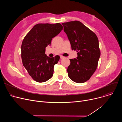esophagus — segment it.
I'll use <instances>...</instances> for the list:
<instances>
[{"mask_svg":"<svg viewBox=\"0 0 122 122\" xmlns=\"http://www.w3.org/2000/svg\"><path fill=\"white\" fill-rule=\"evenodd\" d=\"M65 57L64 56H60V58L61 59H63V58H64Z\"/></svg>","mask_w":122,"mask_h":122,"instance_id":"1","label":"esophagus"}]
</instances>
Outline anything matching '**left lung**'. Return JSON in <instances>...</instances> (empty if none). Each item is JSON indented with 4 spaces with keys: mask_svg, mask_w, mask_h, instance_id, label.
<instances>
[{
    "mask_svg": "<svg viewBox=\"0 0 122 122\" xmlns=\"http://www.w3.org/2000/svg\"><path fill=\"white\" fill-rule=\"evenodd\" d=\"M72 50L78 56L71 59L68 76L73 81L83 83L89 80L96 71L100 56L98 40L96 35L80 21L62 24Z\"/></svg>",
    "mask_w": 122,
    "mask_h": 122,
    "instance_id": "left-lung-1",
    "label": "left lung"
}]
</instances>
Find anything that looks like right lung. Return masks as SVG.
I'll list each match as a JSON object with an SVG mask.
<instances>
[{
	"label": "right lung",
	"mask_w": 122,
	"mask_h": 122,
	"mask_svg": "<svg viewBox=\"0 0 122 122\" xmlns=\"http://www.w3.org/2000/svg\"><path fill=\"white\" fill-rule=\"evenodd\" d=\"M63 26L56 24H38L34 25L24 38L21 46L23 66L32 79L38 82H45L53 75L54 66L60 56L49 57L45 48L52 39L61 31Z\"/></svg>",
	"instance_id": "add662e5"
}]
</instances>
